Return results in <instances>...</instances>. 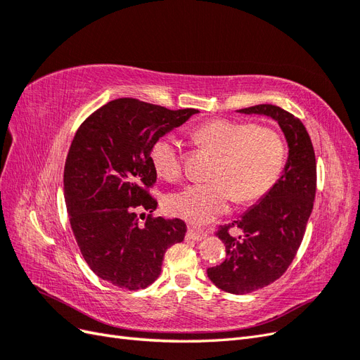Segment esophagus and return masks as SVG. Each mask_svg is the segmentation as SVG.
I'll use <instances>...</instances> for the list:
<instances>
[{
  "label": "esophagus",
  "instance_id": "obj_1",
  "mask_svg": "<svg viewBox=\"0 0 360 360\" xmlns=\"http://www.w3.org/2000/svg\"><path fill=\"white\" fill-rule=\"evenodd\" d=\"M205 233L202 231H198L195 230V228H189L188 233H186V238H189V240H193V242H200L202 240V238H205Z\"/></svg>",
  "mask_w": 360,
  "mask_h": 360
}]
</instances>
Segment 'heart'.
Here are the masks:
<instances>
[{
  "label": "heart",
  "mask_w": 360,
  "mask_h": 360,
  "mask_svg": "<svg viewBox=\"0 0 360 360\" xmlns=\"http://www.w3.org/2000/svg\"><path fill=\"white\" fill-rule=\"evenodd\" d=\"M192 143L214 155L207 183H195L172 192L167 209L191 225L202 226L222 216L234 198L238 204L259 200L275 186L287 160V147L275 129L252 123L212 120L191 132ZM158 176L177 177L181 169L179 141L159 136L150 148Z\"/></svg>",
  "instance_id": "heart-1"
}]
</instances>
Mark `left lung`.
<instances>
[{
	"instance_id": "left-lung-1",
	"label": "left lung",
	"mask_w": 360,
	"mask_h": 360,
	"mask_svg": "<svg viewBox=\"0 0 360 360\" xmlns=\"http://www.w3.org/2000/svg\"><path fill=\"white\" fill-rule=\"evenodd\" d=\"M237 112L275 120L288 146L285 167L275 186L216 233L226 258L207 269V276L226 292L246 294L275 282L296 257L312 212L317 167L311 138L299 118L275 105H255ZM231 226L243 234L230 235Z\"/></svg>"
}]
</instances>
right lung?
Masks as SVG:
<instances>
[{
    "instance_id": "obj_1",
    "label": "right lung",
    "mask_w": 360,
    "mask_h": 360,
    "mask_svg": "<svg viewBox=\"0 0 360 360\" xmlns=\"http://www.w3.org/2000/svg\"><path fill=\"white\" fill-rule=\"evenodd\" d=\"M197 110L171 111L136 99H115L93 112L76 132L64 167V198L81 254L110 284L139 290L160 274L165 250L186 234L181 219L147 216L156 200L150 148L186 123Z\"/></svg>"
}]
</instances>
